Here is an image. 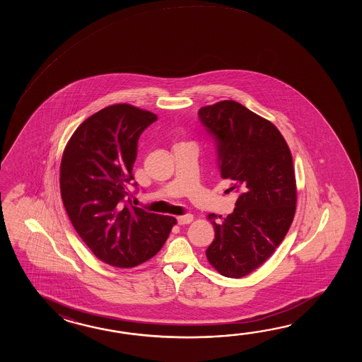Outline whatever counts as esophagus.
I'll return each instance as SVG.
<instances>
[{"label":"esophagus","mask_w":362,"mask_h":362,"mask_svg":"<svg viewBox=\"0 0 362 362\" xmlns=\"http://www.w3.org/2000/svg\"><path fill=\"white\" fill-rule=\"evenodd\" d=\"M177 221L178 225H186V223H190L192 221V215H190V214H186V215L178 216Z\"/></svg>","instance_id":"34e87169"}]
</instances>
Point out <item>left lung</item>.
Segmentation results:
<instances>
[{
	"label": "left lung",
	"instance_id": "obj_1",
	"mask_svg": "<svg viewBox=\"0 0 362 362\" xmlns=\"http://www.w3.org/2000/svg\"><path fill=\"white\" fill-rule=\"evenodd\" d=\"M214 139L217 165L238 192L233 214H211L215 239L206 250L220 274L242 278L269 259L284 240L296 208L293 156L273 124L235 100L198 111Z\"/></svg>",
	"mask_w": 362,
	"mask_h": 362
}]
</instances>
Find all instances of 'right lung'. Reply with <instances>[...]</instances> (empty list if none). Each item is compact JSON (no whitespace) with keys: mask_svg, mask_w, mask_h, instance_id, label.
I'll return each instance as SVG.
<instances>
[{"mask_svg":"<svg viewBox=\"0 0 362 362\" xmlns=\"http://www.w3.org/2000/svg\"><path fill=\"white\" fill-rule=\"evenodd\" d=\"M156 115L114 105L88 117L64 148L61 194L80 238L108 265L132 268L159 252L177 220L132 204L141 133Z\"/></svg>","mask_w":362,"mask_h":362,"instance_id":"obj_1","label":"right lung"}]
</instances>
